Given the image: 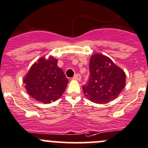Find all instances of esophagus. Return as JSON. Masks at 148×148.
Segmentation results:
<instances>
[{"mask_svg":"<svg viewBox=\"0 0 148 148\" xmlns=\"http://www.w3.org/2000/svg\"><path fill=\"white\" fill-rule=\"evenodd\" d=\"M73 79L75 80H80L81 79V75H80L79 74H75V75L74 76V77H73Z\"/></svg>","mask_w":148,"mask_h":148,"instance_id":"34e87169","label":"esophagus"}]
</instances>
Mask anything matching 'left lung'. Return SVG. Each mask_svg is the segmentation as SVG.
Listing matches in <instances>:
<instances>
[{"label":"left lung","mask_w":148,"mask_h":148,"mask_svg":"<svg viewBox=\"0 0 148 148\" xmlns=\"http://www.w3.org/2000/svg\"><path fill=\"white\" fill-rule=\"evenodd\" d=\"M126 85V74L110 58L101 54L92 56L90 77L83 92L92 102L107 103L116 98Z\"/></svg>","instance_id":"left-lung-1"}]
</instances>
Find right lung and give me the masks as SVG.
I'll use <instances>...</instances> for the list:
<instances>
[{
  "label": "right lung",
  "mask_w": 148,
  "mask_h": 148,
  "mask_svg": "<svg viewBox=\"0 0 148 148\" xmlns=\"http://www.w3.org/2000/svg\"><path fill=\"white\" fill-rule=\"evenodd\" d=\"M57 62L53 57L48 59L42 57L32 66L23 82L32 98L42 103H51L62 95L69 81Z\"/></svg>",
  "instance_id": "right-lung-1"
}]
</instances>
